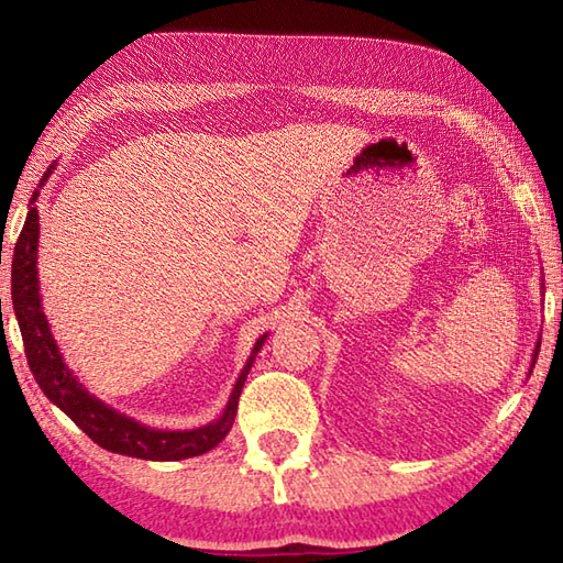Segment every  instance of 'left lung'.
Here are the masks:
<instances>
[{"label":"left lung","mask_w":563,"mask_h":563,"mask_svg":"<svg viewBox=\"0 0 563 563\" xmlns=\"http://www.w3.org/2000/svg\"><path fill=\"white\" fill-rule=\"evenodd\" d=\"M541 290H544V283H541ZM539 347H541V338L537 340V347H533V357H531V367H533V362H537V355H539ZM529 375H531V369H529Z\"/></svg>","instance_id":"1"}]
</instances>
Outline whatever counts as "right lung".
<instances>
[{"label":"right lung","mask_w":563,"mask_h":563,"mask_svg":"<svg viewBox=\"0 0 563 563\" xmlns=\"http://www.w3.org/2000/svg\"><path fill=\"white\" fill-rule=\"evenodd\" d=\"M54 166L56 164L46 168V174L40 180V188L54 174ZM40 188L32 194L30 211H26V221L22 233H19L12 258V305L19 330H22L26 362H30L36 385L49 397V402L59 407L66 417L74 419V424L81 432H87L93 442L113 454H126L151 462H178L213 450L231 432L238 412V397L243 393L245 377L251 373L255 355H258L265 340H268V332L261 335L253 345L251 357H247L245 367L235 379L233 393L228 397V405L223 407L221 417L213 419V422L196 427V430H154V427L141 424L133 417H126L119 409H113L97 395H91L76 379L69 365L64 362L59 345H56L49 320L44 316L40 295V271H36L40 211H36L34 201L40 198Z\"/></svg>","instance_id":"1"}]
</instances>
